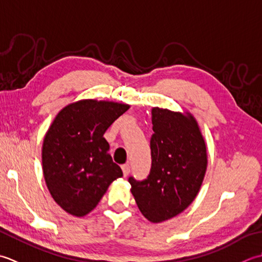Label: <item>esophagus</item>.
I'll list each match as a JSON object with an SVG mask.
<instances>
[{
    "label": "esophagus",
    "instance_id": "esophagus-1",
    "mask_svg": "<svg viewBox=\"0 0 262 262\" xmlns=\"http://www.w3.org/2000/svg\"><path fill=\"white\" fill-rule=\"evenodd\" d=\"M122 170H123V175L127 176L130 173V165L129 164H124L122 165Z\"/></svg>",
    "mask_w": 262,
    "mask_h": 262
}]
</instances>
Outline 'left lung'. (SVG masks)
Instances as JSON below:
<instances>
[{
    "label": "left lung",
    "mask_w": 262,
    "mask_h": 262,
    "mask_svg": "<svg viewBox=\"0 0 262 262\" xmlns=\"http://www.w3.org/2000/svg\"><path fill=\"white\" fill-rule=\"evenodd\" d=\"M151 169L146 180L129 178L131 193L149 222L161 223L184 211L204 182L208 156L198 122L189 112L151 110Z\"/></svg>",
    "instance_id": "obj_1"
}]
</instances>
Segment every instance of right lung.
Here are the masks:
<instances>
[{"mask_svg": "<svg viewBox=\"0 0 262 262\" xmlns=\"http://www.w3.org/2000/svg\"><path fill=\"white\" fill-rule=\"evenodd\" d=\"M130 105L81 99L63 107L42 141V173L52 198L63 210L83 217L110 184L123 176L113 163L104 133Z\"/></svg>", "mask_w": 262, "mask_h": 262, "instance_id": "add662e5", "label": "right lung"}]
</instances>
